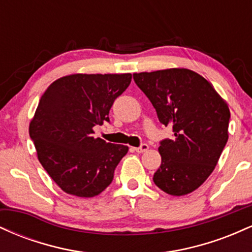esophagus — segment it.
Instances as JSON below:
<instances>
[{
  "mask_svg": "<svg viewBox=\"0 0 252 252\" xmlns=\"http://www.w3.org/2000/svg\"><path fill=\"white\" fill-rule=\"evenodd\" d=\"M148 149H149V146H148V144H146V143H143L141 147H137V148H134L135 152L140 153V154H142V153H146Z\"/></svg>",
  "mask_w": 252,
  "mask_h": 252,
  "instance_id": "34e87169",
  "label": "esophagus"
}]
</instances>
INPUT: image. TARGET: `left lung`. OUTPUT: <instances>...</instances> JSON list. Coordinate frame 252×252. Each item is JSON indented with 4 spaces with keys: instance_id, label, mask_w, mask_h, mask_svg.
Segmentation results:
<instances>
[{
    "instance_id": "8db88e82",
    "label": "left lung",
    "mask_w": 252,
    "mask_h": 252,
    "mask_svg": "<svg viewBox=\"0 0 252 252\" xmlns=\"http://www.w3.org/2000/svg\"><path fill=\"white\" fill-rule=\"evenodd\" d=\"M134 80L158 121L174 132L158 147L162 161L153 180L167 194L192 193L216 168L228 140L227 103L212 84L189 68L134 73Z\"/></svg>"
}]
</instances>
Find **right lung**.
Returning a JSON list of instances; mask_svg holds the SVG:
<instances>
[{"label": "right lung", "instance_id": "right-lung-1", "mask_svg": "<svg viewBox=\"0 0 252 252\" xmlns=\"http://www.w3.org/2000/svg\"><path fill=\"white\" fill-rule=\"evenodd\" d=\"M130 82V73H74L42 94L30 135L40 163L67 194L92 198L111 184L129 147L94 137V128L109 122L112 104Z\"/></svg>", "mask_w": 252, "mask_h": 252}]
</instances>
